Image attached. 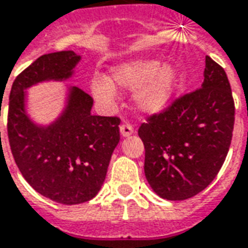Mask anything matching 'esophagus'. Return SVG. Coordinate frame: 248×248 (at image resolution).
Returning <instances> with one entry per match:
<instances>
[{
    "instance_id": "obj_1",
    "label": "esophagus",
    "mask_w": 248,
    "mask_h": 248,
    "mask_svg": "<svg viewBox=\"0 0 248 248\" xmlns=\"http://www.w3.org/2000/svg\"><path fill=\"white\" fill-rule=\"evenodd\" d=\"M119 130H121V136L122 137H129L130 134H133V133H134V129H133V126H131L130 124H121Z\"/></svg>"
}]
</instances>
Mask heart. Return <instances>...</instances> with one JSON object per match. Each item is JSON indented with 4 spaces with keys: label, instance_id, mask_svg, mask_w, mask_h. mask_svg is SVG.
Masks as SVG:
<instances>
[{
    "label": "heart",
    "instance_id": "1",
    "mask_svg": "<svg viewBox=\"0 0 248 248\" xmlns=\"http://www.w3.org/2000/svg\"><path fill=\"white\" fill-rule=\"evenodd\" d=\"M115 84L137 90L136 103L146 114H158L170 103L178 88V71L172 64L155 59H137L115 65L111 79L96 75L91 79V93L103 105H111L117 90Z\"/></svg>",
    "mask_w": 248,
    "mask_h": 248
}]
</instances>
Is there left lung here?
Instances as JSON below:
<instances>
[{"mask_svg":"<svg viewBox=\"0 0 248 248\" xmlns=\"http://www.w3.org/2000/svg\"><path fill=\"white\" fill-rule=\"evenodd\" d=\"M233 122L226 71L207 56L202 87L149 117L138 129L152 189L166 200H186L205 189L226 160Z\"/></svg>","mask_w":248,"mask_h":248,"instance_id":"left-lung-1","label":"left lung"}]
</instances>
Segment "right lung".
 I'll use <instances>...</instances> for the list:
<instances>
[{"mask_svg": "<svg viewBox=\"0 0 248 248\" xmlns=\"http://www.w3.org/2000/svg\"><path fill=\"white\" fill-rule=\"evenodd\" d=\"M80 59L74 51L40 56L16 78L8 108V137L20 172L40 195L65 205L86 202L99 192L119 142L121 119L93 115V98L68 87L62 114L41 126L28 115L25 90L70 79Z\"/></svg>", "mask_w": 248, "mask_h": 248, "instance_id": "obj_1", "label": "right lung"}]
</instances>
